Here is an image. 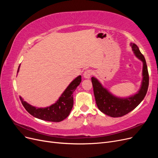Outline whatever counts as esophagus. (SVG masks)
<instances>
[{
	"label": "esophagus",
	"instance_id": "esophagus-1",
	"mask_svg": "<svg viewBox=\"0 0 158 158\" xmlns=\"http://www.w3.org/2000/svg\"><path fill=\"white\" fill-rule=\"evenodd\" d=\"M92 70H85V71L84 72L83 76H84V77L85 78L89 79V78H90L91 75H92Z\"/></svg>",
	"mask_w": 158,
	"mask_h": 158
}]
</instances>
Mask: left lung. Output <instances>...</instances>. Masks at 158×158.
Listing matches in <instances>:
<instances>
[{
	"label": "left lung",
	"instance_id": "obj_1",
	"mask_svg": "<svg viewBox=\"0 0 158 158\" xmlns=\"http://www.w3.org/2000/svg\"><path fill=\"white\" fill-rule=\"evenodd\" d=\"M130 45L134 54L143 64L142 82L140 89L136 93L126 98L116 96L110 92L106 88L103 87L96 78L92 77L97 106L102 113L111 117H122L135 109L144 99L149 85V75L144 56L136 44L131 43Z\"/></svg>",
	"mask_w": 158,
	"mask_h": 158
}]
</instances>
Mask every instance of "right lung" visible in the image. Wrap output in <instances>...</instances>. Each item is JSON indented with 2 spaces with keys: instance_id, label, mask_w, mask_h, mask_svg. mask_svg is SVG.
<instances>
[{
  "instance_id": "right-lung-1",
  "label": "right lung",
  "mask_w": 158,
  "mask_h": 158,
  "mask_svg": "<svg viewBox=\"0 0 158 158\" xmlns=\"http://www.w3.org/2000/svg\"><path fill=\"white\" fill-rule=\"evenodd\" d=\"M19 66L17 73L20 70ZM82 78L81 76H78L74 79L67 88L60 95L59 99L52 104L51 106L46 107H36L25 102L20 96V101L26 111L32 116L41 120L50 122H60L67 117L73 107V92L80 85Z\"/></svg>"
}]
</instances>
